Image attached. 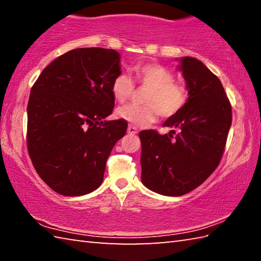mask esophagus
Segmentation results:
<instances>
[{
  "label": "esophagus",
  "instance_id": "esophagus-1",
  "mask_svg": "<svg viewBox=\"0 0 261 261\" xmlns=\"http://www.w3.org/2000/svg\"><path fill=\"white\" fill-rule=\"evenodd\" d=\"M137 132H138L137 127L131 126V125H129V127H127V134H129V135H136Z\"/></svg>",
  "mask_w": 261,
  "mask_h": 261
}]
</instances>
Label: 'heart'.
<instances>
[{
    "label": "heart",
    "instance_id": "heart-1",
    "mask_svg": "<svg viewBox=\"0 0 261 261\" xmlns=\"http://www.w3.org/2000/svg\"><path fill=\"white\" fill-rule=\"evenodd\" d=\"M137 81L147 88L144 96L145 106L129 105L116 110V116L130 124L144 127L162 117H171L184 107L188 99L187 88L175 82V74L160 64H143L136 68ZM135 91V83L127 73L117 74L112 84L115 100L124 103Z\"/></svg>",
    "mask_w": 261,
    "mask_h": 261
}]
</instances>
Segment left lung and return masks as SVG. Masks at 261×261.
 Listing matches in <instances>:
<instances>
[{
  "mask_svg": "<svg viewBox=\"0 0 261 261\" xmlns=\"http://www.w3.org/2000/svg\"><path fill=\"white\" fill-rule=\"evenodd\" d=\"M182 71L188 99L163 126L169 134L140 131L141 182L163 196L178 197L192 191L219 166L231 125V106L220 79L194 57L185 56ZM175 128L179 134L175 137Z\"/></svg>",
  "mask_w": 261,
  "mask_h": 261,
  "instance_id": "obj_1",
  "label": "left lung"
}]
</instances>
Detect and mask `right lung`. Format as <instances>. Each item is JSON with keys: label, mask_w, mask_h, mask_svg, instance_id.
<instances>
[{"label": "right lung", "mask_w": 261, "mask_h": 261, "mask_svg": "<svg viewBox=\"0 0 261 261\" xmlns=\"http://www.w3.org/2000/svg\"><path fill=\"white\" fill-rule=\"evenodd\" d=\"M121 56L106 48H77L42 70L28 103V149L48 187L63 196H84L103 180L106 161L124 137L126 121H107L112 84Z\"/></svg>", "instance_id": "add662e5"}]
</instances>
